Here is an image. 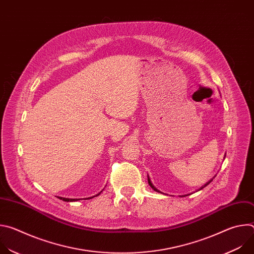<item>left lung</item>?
I'll return each mask as SVG.
<instances>
[{
  "mask_svg": "<svg viewBox=\"0 0 254 254\" xmlns=\"http://www.w3.org/2000/svg\"><path fill=\"white\" fill-rule=\"evenodd\" d=\"M224 158H225V157H224ZM214 178H215V176H214V177H213L211 180H209L208 182H207L205 185H203V186H202V187L199 189V191H200V190H202V189H203L204 187H206L207 185H209V184L212 182V181H213V179H214ZM148 182H149V185L152 187V189H154V191H156V192H158V193H162L160 190H158V189H157V188H156V187H155V186L152 184V181H151V179H150V177H149V176H148ZM189 195H190V194H189ZM186 196H188V194H187V195H183V196H180V197H186Z\"/></svg>",
  "mask_w": 254,
  "mask_h": 254,
  "instance_id": "8db88e82",
  "label": "left lung"
}]
</instances>
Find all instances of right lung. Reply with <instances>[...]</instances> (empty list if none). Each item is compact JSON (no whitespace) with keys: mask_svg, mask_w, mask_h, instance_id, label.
Returning a JSON list of instances; mask_svg holds the SVG:
<instances>
[{"mask_svg":"<svg viewBox=\"0 0 254 254\" xmlns=\"http://www.w3.org/2000/svg\"><path fill=\"white\" fill-rule=\"evenodd\" d=\"M100 193H98L97 195H95V196H98ZM95 196H93V197H95ZM93 197H90V199L91 198H93ZM60 200H62V201H65V202H72V201H78V200H80V199H69V198H63V197H58Z\"/></svg>","mask_w":254,"mask_h":254,"instance_id":"add662e5","label":"right lung"}]
</instances>
